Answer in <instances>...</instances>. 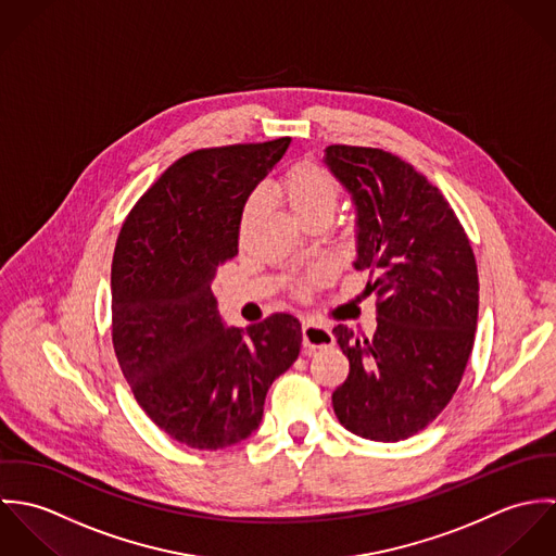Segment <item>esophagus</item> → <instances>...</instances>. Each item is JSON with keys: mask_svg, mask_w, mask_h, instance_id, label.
<instances>
[{"mask_svg": "<svg viewBox=\"0 0 556 556\" xmlns=\"http://www.w3.org/2000/svg\"><path fill=\"white\" fill-rule=\"evenodd\" d=\"M336 342L333 333L327 327H320L313 320H304L302 323V344L313 351V349H323V346H331Z\"/></svg>", "mask_w": 556, "mask_h": 556, "instance_id": "34e87169", "label": "esophagus"}]
</instances>
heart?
<instances>
[{
  "mask_svg": "<svg viewBox=\"0 0 556 556\" xmlns=\"http://www.w3.org/2000/svg\"><path fill=\"white\" fill-rule=\"evenodd\" d=\"M274 192L287 203V207L293 212V216L300 223H311L320 216H331L338 199H340V186L336 177L317 162H298L293 164L274 186ZM263 192L254 190L241 212V223L245 225L261 207ZM329 278V267L318 265L313 271H308L302 280L295 285V293L300 298H306L317 285Z\"/></svg>",
  "mask_w": 556,
  "mask_h": 556,
  "instance_id": "1",
  "label": "heart"
}]
</instances>
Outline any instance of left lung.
Listing matches in <instances>:
<instances>
[{
	"instance_id": "left-lung-1",
	"label": "left lung",
	"mask_w": 556,
	"mask_h": 556,
	"mask_svg": "<svg viewBox=\"0 0 556 556\" xmlns=\"http://www.w3.org/2000/svg\"><path fill=\"white\" fill-rule=\"evenodd\" d=\"M325 164L357 210L355 269L370 271L377 331L333 336L349 377L331 402L340 424L394 443L424 430L456 394L476 342V254L454 210L408 162L377 148L329 146Z\"/></svg>"
}]
</instances>
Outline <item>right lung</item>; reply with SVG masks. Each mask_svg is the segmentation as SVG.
Returning a JSON list of instances; mask_svg holds the SVG:
<instances>
[{
	"mask_svg": "<svg viewBox=\"0 0 556 556\" xmlns=\"http://www.w3.org/2000/svg\"><path fill=\"white\" fill-rule=\"evenodd\" d=\"M291 139L197 150L173 162L130 210L111 267V333L148 417L194 450L250 437L269 386L300 355L285 313L225 327L212 282L238 254L248 194Z\"/></svg>",
	"mask_w": 556,
	"mask_h": 556,
	"instance_id": "obj_1",
	"label": "right lung"
}]
</instances>
